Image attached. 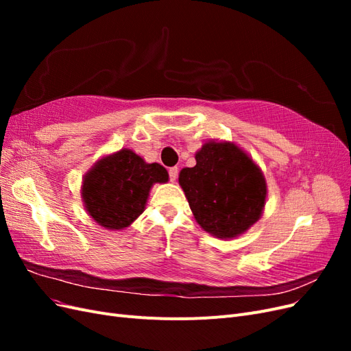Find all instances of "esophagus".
Listing matches in <instances>:
<instances>
[{"label": "esophagus", "mask_w": 351, "mask_h": 351, "mask_svg": "<svg viewBox=\"0 0 351 351\" xmlns=\"http://www.w3.org/2000/svg\"><path fill=\"white\" fill-rule=\"evenodd\" d=\"M168 176H169V180H171V182H176L177 180V176H178V168L177 167H171L168 169Z\"/></svg>", "instance_id": "obj_1"}]
</instances>
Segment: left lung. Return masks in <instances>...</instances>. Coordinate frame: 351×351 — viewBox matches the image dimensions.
<instances>
[{"mask_svg": "<svg viewBox=\"0 0 351 351\" xmlns=\"http://www.w3.org/2000/svg\"><path fill=\"white\" fill-rule=\"evenodd\" d=\"M178 183L199 226L219 239L253 226L267 199L261 169L234 143H205L196 165L180 171Z\"/></svg>", "mask_w": 351, "mask_h": 351, "instance_id": "1", "label": "left lung"}]
</instances>
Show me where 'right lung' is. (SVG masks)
I'll list each match as a JSON object with an SVG mask.
<instances>
[{"instance_id":"right-lung-1","label":"right lung","mask_w":351,"mask_h":351,"mask_svg":"<svg viewBox=\"0 0 351 351\" xmlns=\"http://www.w3.org/2000/svg\"><path fill=\"white\" fill-rule=\"evenodd\" d=\"M168 182L167 169L146 164L130 149L101 159L84 177L82 196L89 215L110 230L129 227L139 217L154 183Z\"/></svg>"}]
</instances>
